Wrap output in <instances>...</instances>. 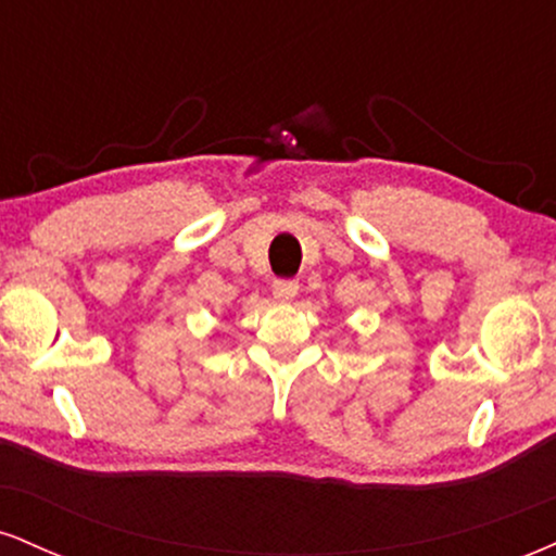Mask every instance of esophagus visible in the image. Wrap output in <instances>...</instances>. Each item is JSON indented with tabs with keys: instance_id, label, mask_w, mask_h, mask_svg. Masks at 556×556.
Listing matches in <instances>:
<instances>
[{
	"instance_id": "obj_1",
	"label": "esophagus",
	"mask_w": 556,
	"mask_h": 556,
	"mask_svg": "<svg viewBox=\"0 0 556 556\" xmlns=\"http://www.w3.org/2000/svg\"><path fill=\"white\" fill-rule=\"evenodd\" d=\"M271 290H274V298H277L279 303H290L292 298H298L300 285L295 282V279H277V282L271 285Z\"/></svg>"
}]
</instances>
